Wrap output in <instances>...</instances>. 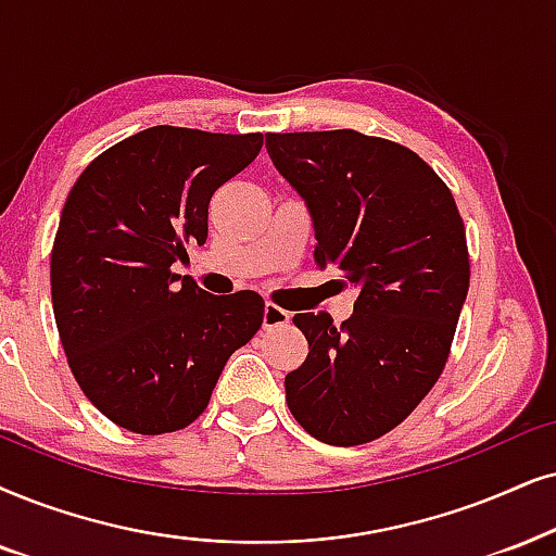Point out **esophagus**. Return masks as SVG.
I'll return each mask as SVG.
<instances>
[{"mask_svg": "<svg viewBox=\"0 0 556 556\" xmlns=\"http://www.w3.org/2000/svg\"><path fill=\"white\" fill-rule=\"evenodd\" d=\"M290 323V313L282 311L279 305H274V302H266L264 305V328H279V326H287Z\"/></svg>", "mask_w": 556, "mask_h": 556, "instance_id": "esophagus-1", "label": "esophagus"}]
</instances>
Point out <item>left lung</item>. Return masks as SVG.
Returning <instances> with one entry per match:
<instances>
[{"label":"left lung","instance_id":"1","mask_svg":"<svg viewBox=\"0 0 556 556\" xmlns=\"http://www.w3.org/2000/svg\"><path fill=\"white\" fill-rule=\"evenodd\" d=\"M266 151L302 194L315 264L354 287V315L298 313L307 359L285 379L313 439L375 441L416 410L448 362L469 290L467 230L452 189L395 140L356 130L269 132Z\"/></svg>","mask_w":556,"mask_h":556}]
</instances>
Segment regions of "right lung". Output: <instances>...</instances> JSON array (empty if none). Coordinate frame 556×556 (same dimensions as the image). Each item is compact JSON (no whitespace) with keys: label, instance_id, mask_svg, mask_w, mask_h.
Masks as SVG:
<instances>
[{"label":"right lung","instance_id":"obj_1","mask_svg":"<svg viewBox=\"0 0 556 556\" xmlns=\"http://www.w3.org/2000/svg\"><path fill=\"white\" fill-rule=\"evenodd\" d=\"M262 146V132L156 125L100 153L68 192L51 251L55 328L112 424L143 435L194 424L262 328V294H207L172 269L207 241L210 200Z\"/></svg>","mask_w":556,"mask_h":556}]
</instances>
